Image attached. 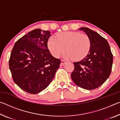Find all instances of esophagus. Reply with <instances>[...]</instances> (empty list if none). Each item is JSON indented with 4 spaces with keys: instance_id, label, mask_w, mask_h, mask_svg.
<instances>
[{
    "instance_id": "34e87169",
    "label": "esophagus",
    "mask_w": 120,
    "mask_h": 120,
    "mask_svg": "<svg viewBox=\"0 0 120 120\" xmlns=\"http://www.w3.org/2000/svg\"><path fill=\"white\" fill-rule=\"evenodd\" d=\"M66 63H67V62L66 61L62 60L61 61V66H64V65L66 64Z\"/></svg>"
}]
</instances>
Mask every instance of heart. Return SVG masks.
I'll return each mask as SVG.
<instances>
[{
    "label": "heart",
    "mask_w": 120,
    "mask_h": 120,
    "mask_svg": "<svg viewBox=\"0 0 120 120\" xmlns=\"http://www.w3.org/2000/svg\"><path fill=\"white\" fill-rule=\"evenodd\" d=\"M47 46L54 57L59 58L66 50L67 52L64 54L65 59L80 60L88 54L91 43L86 34L68 31L57 34L56 38L51 36L48 39Z\"/></svg>",
    "instance_id": "heart-1"
}]
</instances>
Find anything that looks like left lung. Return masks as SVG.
<instances>
[{
    "instance_id": "left-lung-1",
    "label": "left lung",
    "mask_w": 120,
    "mask_h": 120,
    "mask_svg": "<svg viewBox=\"0 0 120 120\" xmlns=\"http://www.w3.org/2000/svg\"><path fill=\"white\" fill-rule=\"evenodd\" d=\"M90 40L88 54L80 61L74 62L75 69L71 75L77 86L92 90L101 86L110 75L113 64V54L106 40L97 32L82 27Z\"/></svg>"
}]
</instances>
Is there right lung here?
Instances as JSON below:
<instances>
[{
  "instance_id": "right-lung-1",
  "label": "right lung",
  "mask_w": 120,
  "mask_h": 120,
  "mask_svg": "<svg viewBox=\"0 0 120 120\" xmlns=\"http://www.w3.org/2000/svg\"><path fill=\"white\" fill-rule=\"evenodd\" d=\"M51 35L50 31L35 29L16 41L11 51L9 67L14 82L30 94L45 89L59 67L60 60L48 48Z\"/></svg>"
}]
</instances>
